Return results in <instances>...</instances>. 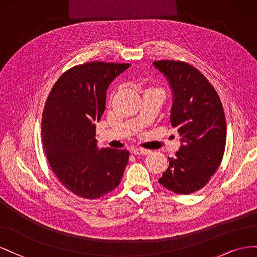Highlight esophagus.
<instances>
[{
    "instance_id": "obj_1",
    "label": "esophagus",
    "mask_w": 257,
    "mask_h": 257,
    "mask_svg": "<svg viewBox=\"0 0 257 257\" xmlns=\"http://www.w3.org/2000/svg\"><path fill=\"white\" fill-rule=\"evenodd\" d=\"M133 153L135 154V155H149V154L151 153V151L139 148V149H134Z\"/></svg>"
}]
</instances>
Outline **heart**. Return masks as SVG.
I'll return each mask as SVG.
<instances>
[{
    "mask_svg": "<svg viewBox=\"0 0 257 257\" xmlns=\"http://www.w3.org/2000/svg\"><path fill=\"white\" fill-rule=\"evenodd\" d=\"M149 89H155V88H149Z\"/></svg>",
    "mask_w": 257,
    "mask_h": 257,
    "instance_id": "heart-1",
    "label": "heart"
}]
</instances>
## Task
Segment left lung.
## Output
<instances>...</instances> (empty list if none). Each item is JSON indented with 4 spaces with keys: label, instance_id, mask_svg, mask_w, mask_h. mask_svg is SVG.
<instances>
[{
    "label": "left lung",
    "instance_id": "obj_1",
    "mask_svg": "<svg viewBox=\"0 0 257 257\" xmlns=\"http://www.w3.org/2000/svg\"><path fill=\"white\" fill-rule=\"evenodd\" d=\"M167 77L173 94L170 120L182 142L158 182L175 194L197 192L223 159L226 120L214 87L192 65L174 60L153 63Z\"/></svg>",
    "mask_w": 257,
    "mask_h": 257
}]
</instances>
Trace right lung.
I'll use <instances>...</instances> for the list:
<instances>
[{"instance_id":"add662e5","label":"right lung","mask_w":257,"mask_h":257,"mask_svg":"<svg viewBox=\"0 0 257 257\" xmlns=\"http://www.w3.org/2000/svg\"><path fill=\"white\" fill-rule=\"evenodd\" d=\"M129 63L88 62L64 72L44 106L42 142L62 185L86 199L119 185L129 159L127 150H99L96 123L105 109L107 87Z\"/></svg>"}]
</instances>
